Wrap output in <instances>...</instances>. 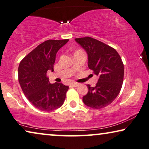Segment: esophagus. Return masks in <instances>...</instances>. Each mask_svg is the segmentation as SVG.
Here are the masks:
<instances>
[{"label": "esophagus", "mask_w": 149, "mask_h": 149, "mask_svg": "<svg viewBox=\"0 0 149 149\" xmlns=\"http://www.w3.org/2000/svg\"><path fill=\"white\" fill-rule=\"evenodd\" d=\"M71 86H73V87H77L79 86V84L77 83H72L71 84Z\"/></svg>", "instance_id": "1"}]
</instances>
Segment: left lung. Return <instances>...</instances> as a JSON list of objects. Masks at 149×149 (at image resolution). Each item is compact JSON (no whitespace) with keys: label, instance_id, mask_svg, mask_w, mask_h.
Here are the masks:
<instances>
[{"label":"left lung","instance_id":"8db88e82","mask_svg":"<svg viewBox=\"0 0 149 149\" xmlns=\"http://www.w3.org/2000/svg\"><path fill=\"white\" fill-rule=\"evenodd\" d=\"M86 51L89 69L98 75L95 87L88 84V92L83 96L86 105L93 109H102L110 104L120 93L124 75L123 63L116 50L91 37L75 38Z\"/></svg>","mask_w":149,"mask_h":149}]
</instances>
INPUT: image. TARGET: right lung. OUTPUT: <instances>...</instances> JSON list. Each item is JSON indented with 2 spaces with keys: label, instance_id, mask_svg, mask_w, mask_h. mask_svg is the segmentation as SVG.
Segmentation results:
<instances>
[{
  "label": "right lung",
  "instance_id": "1",
  "mask_svg": "<svg viewBox=\"0 0 149 149\" xmlns=\"http://www.w3.org/2000/svg\"><path fill=\"white\" fill-rule=\"evenodd\" d=\"M69 41L48 40L21 61L18 79L23 93L33 107L42 111L57 109L63 104L69 86L61 83L51 84L48 70L54 71L57 51Z\"/></svg>",
  "mask_w": 149,
  "mask_h": 149
}]
</instances>
